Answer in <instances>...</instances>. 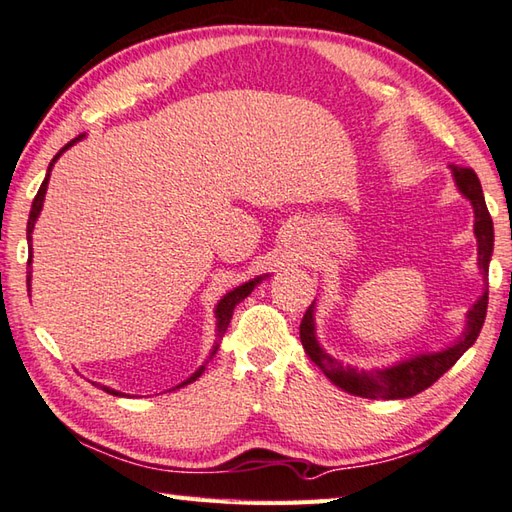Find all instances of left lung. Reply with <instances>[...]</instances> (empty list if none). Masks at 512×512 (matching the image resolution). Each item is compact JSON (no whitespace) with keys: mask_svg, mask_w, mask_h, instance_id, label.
<instances>
[{"mask_svg":"<svg viewBox=\"0 0 512 512\" xmlns=\"http://www.w3.org/2000/svg\"><path fill=\"white\" fill-rule=\"evenodd\" d=\"M455 183L460 187L462 194L473 203L475 210V236L479 247V269H482L484 280L488 278V263L493 256V218L488 214V207L484 201L482 185H479L477 174L471 168H460V165H451ZM488 309V287L484 289L482 298L475 302V307L468 311L466 331L460 342L453 344L440 353H422L404 360L395 367L378 369V371H358L353 367H342V362L331 358L329 353L320 349L314 333V302L305 311L300 322V340L305 347L311 362L327 375V378L347 391L351 395H360V398L371 400H402L411 398V395L422 393L429 389L433 382H437L442 375L453 367V364L464 356V351L477 340L479 331L484 327Z\"/></svg>","mask_w":512,"mask_h":512,"instance_id":"left-lung-1","label":"left lung"}]
</instances>
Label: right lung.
<instances>
[{
  "label": "right lung",
  "instance_id": "obj_1",
  "mask_svg": "<svg viewBox=\"0 0 512 512\" xmlns=\"http://www.w3.org/2000/svg\"><path fill=\"white\" fill-rule=\"evenodd\" d=\"M79 139H83V134H79V137H75L72 139L70 143H66L64 148H61L59 152H57V156L55 159L50 161V165H48V174H46V179H44V183H41V187H39V192H37V196H35V201H33V207H30V216H28V227H26V234H28V243H33V227H35V221H37V216H39V212H41V207H44V196H46V190H48V179H50V170H52V165H55V161L59 159L61 156V152H66L70 145H75ZM30 260H33V245H30V258H28V265H30ZM260 280H263V276L260 278H254V280H249V283H245V285H241V287H236L234 291H229L227 296H223V300L218 302L216 305V347H214V351H212V356L216 353V349H218V342L223 340V336H225V331H227V325H229V320H232V314H234V307L238 305V302H241L243 298H247L249 294H252V289L260 283ZM26 283H28V287H30V271H28V276H26ZM203 371H205V364L201 369H198L192 378H187L183 384H179V387H185V384H190V382H194L196 378H201L203 375ZM176 387V389H179ZM103 391L106 393H112V395H121L119 391H112V389H108V387H103Z\"/></svg>",
  "mask_w": 512,
  "mask_h": 512
}]
</instances>
